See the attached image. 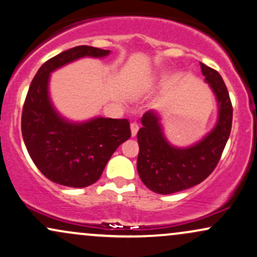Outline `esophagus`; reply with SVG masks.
<instances>
[{
	"label": "esophagus",
	"mask_w": 257,
	"mask_h": 257,
	"mask_svg": "<svg viewBox=\"0 0 257 257\" xmlns=\"http://www.w3.org/2000/svg\"><path fill=\"white\" fill-rule=\"evenodd\" d=\"M138 130H140V125H138L137 122H132L131 123V134H132V136H134V137L136 135H137Z\"/></svg>",
	"instance_id": "esophagus-1"
}]
</instances>
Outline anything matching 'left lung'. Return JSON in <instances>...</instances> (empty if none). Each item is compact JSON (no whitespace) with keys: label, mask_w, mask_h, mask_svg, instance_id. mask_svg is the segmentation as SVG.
<instances>
[{"label":"left lung","mask_w":257,"mask_h":257,"mask_svg":"<svg viewBox=\"0 0 257 257\" xmlns=\"http://www.w3.org/2000/svg\"><path fill=\"white\" fill-rule=\"evenodd\" d=\"M201 68L219 102L218 123L203 141L186 149L174 148L164 137L154 111H147L142 117L143 127L137 134V171L144 185L158 194H174L203 182L215 170L230 137L233 108L227 87L218 71L204 63Z\"/></svg>","instance_id":"left-lung-1"}]
</instances>
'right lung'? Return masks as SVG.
Returning <instances> with one entry per match:
<instances>
[{"instance_id":"obj_1","label":"right lung","mask_w":257,"mask_h":257,"mask_svg":"<svg viewBox=\"0 0 257 257\" xmlns=\"http://www.w3.org/2000/svg\"><path fill=\"white\" fill-rule=\"evenodd\" d=\"M109 50L78 45L45 61L32 79L21 114V132L33 164L51 182L71 188L96 183L116 148L131 137L127 119L97 117L71 123L54 110L48 95L50 72L83 56Z\"/></svg>"}]
</instances>
